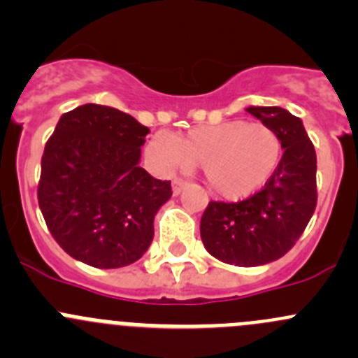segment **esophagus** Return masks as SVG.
<instances>
[{"mask_svg":"<svg viewBox=\"0 0 358 358\" xmlns=\"http://www.w3.org/2000/svg\"><path fill=\"white\" fill-rule=\"evenodd\" d=\"M171 189H173V196H178V194L185 189V182L180 178H175L171 183Z\"/></svg>","mask_w":358,"mask_h":358,"instance_id":"obj_1","label":"esophagus"}]
</instances>
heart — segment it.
Listing matches in <instances>:
<instances>
[{
    "label": "heart",
    "instance_id": "b5f03b06",
    "mask_svg": "<svg viewBox=\"0 0 358 358\" xmlns=\"http://www.w3.org/2000/svg\"><path fill=\"white\" fill-rule=\"evenodd\" d=\"M145 150L162 171L201 166L208 189L236 201L255 194L272 178L282 157V142L268 124L234 119L199 126L182 136L157 133Z\"/></svg>",
    "mask_w": 358,
    "mask_h": 358
}]
</instances>
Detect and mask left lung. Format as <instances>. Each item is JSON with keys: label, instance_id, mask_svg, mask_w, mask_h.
Wrapping results in <instances>:
<instances>
[{"label": "left lung", "instance_id": "obj_1", "mask_svg": "<svg viewBox=\"0 0 358 358\" xmlns=\"http://www.w3.org/2000/svg\"><path fill=\"white\" fill-rule=\"evenodd\" d=\"M246 110L275 129L282 159L255 196L209 202L201 218V239L220 262L259 266L282 258L308 225L317 206V156L301 119L289 110L259 106Z\"/></svg>", "mask_w": 358, "mask_h": 358}]
</instances>
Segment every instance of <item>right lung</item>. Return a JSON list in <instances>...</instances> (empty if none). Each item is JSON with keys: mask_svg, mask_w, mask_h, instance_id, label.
I'll return each instance as SVG.
<instances>
[{"mask_svg": "<svg viewBox=\"0 0 358 358\" xmlns=\"http://www.w3.org/2000/svg\"><path fill=\"white\" fill-rule=\"evenodd\" d=\"M150 129L133 115L85 103L62 114L41 159L38 201L59 246L95 268L142 258L171 183L140 166Z\"/></svg>", "mask_w": 358, "mask_h": 358, "instance_id": "add662e5", "label": "right lung"}]
</instances>
